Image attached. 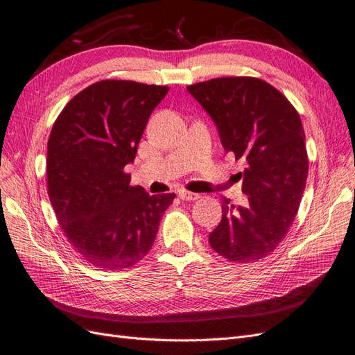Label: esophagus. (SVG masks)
I'll use <instances>...</instances> for the list:
<instances>
[{"instance_id": "obj_1", "label": "esophagus", "mask_w": 355, "mask_h": 355, "mask_svg": "<svg viewBox=\"0 0 355 355\" xmlns=\"http://www.w3.org/2000/svg\"><path fill=\"white\" fill-rule=\"evenodd\" d=\"M178 196L183 200H198L200 198L198 193H191V191H187V190H180Z\"/></svg>"}]
</instances>
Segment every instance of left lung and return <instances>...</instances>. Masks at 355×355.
<instances>
[{"instance_id": "left-lung-1", "label": "left lung", "mask_w": 355, "mask_h": 355, "mask_svg": "<svg viewBox=\"0 0 355 355\" xmlns=\"http://www.w3.org/2000/svg\"><path fill=\"white\" fill-rule=\"evenodd\" d=\"M187 90L214 121L226 153L247 162L238 175L248 204L235 207L223 198L209 245L230 261L259 260L287 235L305 190L302 120L288 99L260 78H212Z\"/></svg>"}]
</instances>
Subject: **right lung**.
I'll use <instances>...</instances> for the list:
<instances>
[{"instance_id":"1","label":"right lung","mask_w":355,"mask_h":355,"mask_svg":"<svg viewBox=\"0 0 355 355\" xmlns=\"http://www.w3.org/2000/svg\"><path fill=\"white\" fill-rule=\"evenodd\" d=\"M168 90L103 80L71 99L50 132V202L68 241L98 268L123 269L143 259L175 198L129 186L130 175L123 172Z\"/></svg>"}]
</instances>
